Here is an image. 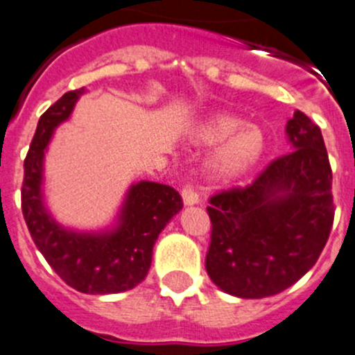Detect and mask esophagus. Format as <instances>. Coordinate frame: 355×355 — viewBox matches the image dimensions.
<instances>
[{
    "mask_svg": "<svg viewBox=\"0 0 355 355\" xmlns=\"http://www.w3.org/2000/svg\"><path fill=\"white\" fill-rule=\"evenodd\" d=\"M182 198H184V205H187V206L198 205L199 202L198 191H196V187L191 184V182H187V184L182 187Z\"/></svg>",
    "mask_w": 355,
    "mask_h": 355,
    "instance_id": "obj_1",
    "label": "esophagus"
}]
</instances>
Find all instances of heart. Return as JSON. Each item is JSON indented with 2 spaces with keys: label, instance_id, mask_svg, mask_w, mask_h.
I'll return each instance as SVG.
<instances>
[{
  "label": "heart",
  "instance_id": "1",
  "mask_svg": "<svg viewBox=\"0 0 355 355\" xmlns=\"http://www.w3.org/2000/svg\"><path fill=\"white\" fill-rule=\"evenodd\" d=\"M199 139L220 142L209 159V170L218 180H234L251 170L265 154V135L258 126L244 125L232 114H215L201 126Z\"/></svg>",
  "mask_w": 355,
  "mask_h": 355
}]
</instances>
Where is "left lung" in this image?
I'll return each mask as SVG.
<instances>
[{"label": "left lung", "mask_w": 355, "mask_h": 355, "mask_svg": "<svg viewBox=\"0 0 355 355\" xmlns=\"http://www.w3.org/2000/svg\"><path fill=\"white\" fill-rule=\"evenodd\" d=\"M286 133L293 150L246 187L208 199L206 272L234 297H272L290 288L314 267L331 232L333 173L321 128L295 111Z\"/></svg>", "instance_id": "obj_1"}]
</instances>
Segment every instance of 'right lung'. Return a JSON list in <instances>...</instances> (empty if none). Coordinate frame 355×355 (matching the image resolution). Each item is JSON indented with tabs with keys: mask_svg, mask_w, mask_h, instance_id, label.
Segmentation results:
<instances>
[{
	"mask_svg": "<svg viewBox=\"0 0 355 355\" xmlns=\"http://www.w3.org/2000/svg\"><path fill=\"white\" fill-rule=\"evenodd\" d=\"M83 92L64 94L37 121L24 159L22 213L36 248L65 284L88 295L121 293L146 279L154 243L184 202L170 185L139 182L130 189L119 225L111 232H72L51 218L41 196L44 149Z\"/></svg>",
	"mask_w": 355,
	"mask_h": 355,
	"instance_id": "right-lung-1",
	"label": "right lung"
}]
</instances>
